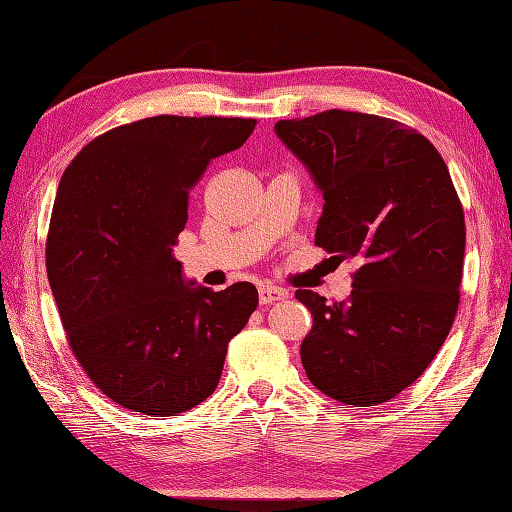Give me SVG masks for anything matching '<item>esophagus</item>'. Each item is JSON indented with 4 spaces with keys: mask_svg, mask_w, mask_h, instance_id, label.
I'll list each match as a JSON object with an SVG mask.
<instances>
[{
    "mask_svg": "<svg viewBox=\"0 0 512 512\" xmlns=\"http://www.w3.org/2000/svg\"><path fill=\"white\" fill-rule=\"evenodd\" d=\"M288 293L284 288H277V286H262L259 288V304H275V302H282L286 299Z\"/></svg>",
    "mask_w": 512,
    "mask_h": 512,
    "instance_id": "esophagus-1",
    "label": "esophagus"
}]
</instances>
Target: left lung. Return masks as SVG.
<instances>
[{
    "label": "left lung",
    "mask_w": 512,
    "mask_h": 512,
    "mask_svg": "<svg viewBox=\"0 0 512 512\" xmlns=\"http://www.w3.org/2000/svg\"><path fill=\"white\" fill-rule=\"evenodd\" d=\"M275 133L324 195L315 244L355 259L346 302L295 297L313 315L302 364L324 395L375 406L424 373L453 328L466 226L442 155L395 119L326 110Z\"/></svg>",
    "instance_id": "1"
}]
</instances>
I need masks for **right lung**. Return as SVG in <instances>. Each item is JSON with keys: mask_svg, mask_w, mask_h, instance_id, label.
Listing matches in <instances>:
<instances>
[{"mask_svg": "<svg viewBox=\"0 0 512 512\" xmlns=\"http://www.w3.org/2000/svg\"><path fill=\"white\" fill-rule=\"evenodd\" d=\"M255 119L157 115L79 150L57 188L46 270L68 346L115 404L170 417L202 404L228 342L257 308L248 282H186L173 255L188 193L215 159L242 146Z\"/></svg>", "mask_w": 512, "mask_h": 512, "instance_id": "obj_1", "label": "right lung"}]
</instances>
